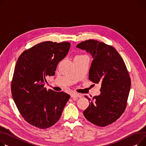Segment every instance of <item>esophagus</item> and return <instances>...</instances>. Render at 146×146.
Masks as SVG:
<instances>
[{
    "label": "esophagus",
    "instance_id": "34e87169",
    "mask_svg": "<svg viewBox=\"0 0 146 146\" xmlns=\"http://www.w3.org/2000/svg\"><path fill=\"white\" fill-rule=\"evenodd\" d=\"M71 98H76V97H80V95L78 93H76L75 92H73L71 94Z\"/></svg>",
    "mask_w": 146,
    "mask_h": 146
}]
</instances>
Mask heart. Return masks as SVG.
I'll list each match as a JSON object with an SVG mask.
<instances>
[{"label": "heart", "mask_w": 146, "mask_h": 146, "mask_svg": "<svg viewBox=\"0 0 146 146\" xmlns=\"http://www.w3.org/2000/svg\"><path fill=\"white\" fill-rule=\"evenodd\" d=\"M84 56V55H82V54H80V55H76L75 57H78V56Z\"/></svg>", "instance_id": "heart-1"}]
</instances>
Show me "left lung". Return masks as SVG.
Here are the masks:
<instances>
[{
    "mask_svg": "<svg viewBox=\"0 0 146 146\" xmlns=\"http://www.w3.org/2000/svg\"><path fill=\"white\" fill-rule=\"evenodd\" d=\"M76 47L91 54L94 59L89 80L101 84V94L93 97L83 114L92 124L107 126L124 112L131 87L129 74L123 58L112 46L89 39L81 42ZM85 98L91 100L87 96Z\"/></svg>",
    "mask_w": 146,
    "mask_h": 146,
    "instance_id": "8db88e82",
    "label": "left lung"
}]
</instances>
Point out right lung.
Here are the masks:
<instances>
[{"label":"right lung","instance_id":"1","mask_svg":"<svg viewBox=\"0 0 146 146\" xmlns=\"http://www.w3.org/2000/svg\"><path fill=\"white\" fill-rule=\"evenodd\" d=\"M70 45L68 42H41L25 50L16 62L11 82L13 99L25 120L40 129L59 120L70 98L62 91L44 88L46 77L55 75Z\"/></svg>","mask_w":146,"mask_h":146}]
</instances>
